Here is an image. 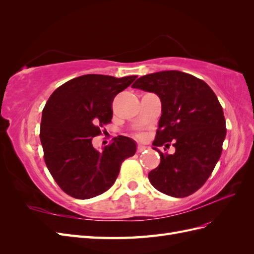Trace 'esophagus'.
Returning <instances> with one entry per match:
<instances>
[{"label":"esophagus","mask_w":254,"mask_h":254,"mask_svg":"<svg viewBox=\"0 0 254 254\" xmlns=\"http://www.w3.org/2000/svg\"><path fill=\"white\" fill-rule=\"evenodd\" d=\"M147 149V147H146V146H144V145H141V144H139L137 145V152H142V151H144V150H146Z\"/></svg>","instance_id":"obj_1"}]
</instances>
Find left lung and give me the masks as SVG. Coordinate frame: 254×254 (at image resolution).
I'll return each instance as SVG.
<instances>
[{
  "label": "left lung",
  "instance_id": "1",
  "mask_svg": "<svg viewBox=\"0 0 254 254\" xmlns=\"http://www.w3.org/2000/svg\"><path fill=\"white\" fill-rule=\"evenodd\" d=\"M132 88L159 96L162 114L153 149L160 164L148 174L150 183L165 195L182 198L200 189L220 158L227 129L222 107L207 84L180 71H162L136 79ZM173 155L161 153L169 145Z\"/></svg>",
  "mask_w": 254,
  "mask_h": 254
}]
</instances>
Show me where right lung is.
Here are the masks:
<instances>
[{"label": "right lung", "instance_id": "obj_1", "mask_svg": "<svg viewBox=\"0 0 254 254\" xmlns=\"http://www.w3.org/2000/svg\"><path fill=\"white\" fill-rule=\"evenodd\" d=\"M135 78L82 75L57 88L45 104L40 125L44 161L67 195L89 199L103 194L117 180L123 161L135 153V142L124 135L102 151L92 145L101 127L111 122L115 95Z\"/></svg>", "mask_w": 254, "mask_h": 254}]
</instances>
